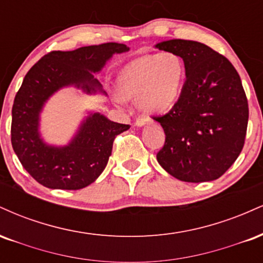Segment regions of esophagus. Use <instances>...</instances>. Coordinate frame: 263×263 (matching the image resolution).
I'll return each instance as SVG.
<instances>
[{
  "mask_svg": "<svg viewBox=\"0 0 263 263\" xmlns=\"http://www.w3.org/2000/svg\"><path fill=\"white\" fill-rule=\"evenodd\" d=\"M149 122L148 119H144V117H141V119H137V121H136L135 125L138 126V127H142V126L147 125V123Z\"/></svg>",
  "mask_w": 263,
  "mask_h": 263,
  "instance_id": "obj_1",
  "label": "esophagus"
}]
</instances>
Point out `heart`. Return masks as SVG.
Segmentation results:
<instances>
[{
  "label": "heart",
  "mask_w": 263,
  "mask_h": 263,
  "mask_svg": "<svg viewBox=\"0 0 263 263\" xmlns=\"http://www.w3.org/2000/svg\"><path fill=\"white\" fill-rule=\"evenodd\" d=\"M185 65L174 52L148 54L129 62L119 75V91L114 99L123 105L138 98V106L147 114H163L176 104L182 90Z\"/></svg>",
  "instance_id": "1"
}]
</instances>
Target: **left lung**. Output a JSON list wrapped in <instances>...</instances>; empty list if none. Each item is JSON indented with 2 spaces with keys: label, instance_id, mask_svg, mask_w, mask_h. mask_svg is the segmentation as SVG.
Returning <instances> with one entry per match:
<instances>
[{
  "label": "left lung",
  "instance_id": "obj_1",
  "mask_svg": "<svg viewBox=\"0 0 263 263\" xmlns=\"http://www.w3.org/2000/svg\"><path fill=\"white\" fill-rule=\"evenodd\" d=\"M155 47L179 54L186 77L170 112L153 117L165 134L157 161L183 182L218 179L245 143L249 105L240 75L224 55L200 42L171 39Z\"/></svg>",
  "mask_w": 263,
  "mask_h": 263
}]
</instances>
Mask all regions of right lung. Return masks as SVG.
I'll list each match as a JSON object with an SVG mask.
<instances>
[{
    "label": "right lung",
    "instance_id": "add662e5",
    "mask_svg": "<svg viewBox=\"0 0 263 263\" xmlns=\"http://www.w3.org/2000/svg\"><path fill=\"white\" fill-rule=\"evenodd\" d=\"M129 50L125 44L102 43L71 52H50L29 69L12 107L11 142L23 168L50 189L78 190L95 182L104 172L117 135L129 125L89 112L65 146L47 143L39 131L45 102L63 87L106 95L95 74L114 54Z\"/></svg>",
    "mask_w": 263,
    "mask_h": 263
}]
</instances>
